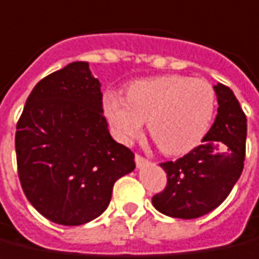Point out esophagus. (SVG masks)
Here are the masks:
<instances>
[{"label":"esophagus","mask_w":259,"mask_h":259,"mask_svg":"<svg viewBox=\"0 0 259 259\" xmlns=\"http://www.w3.org/2000/svg\"><path fill=\"white\" fill-rule=\"evenodd\" d=\"M135 161H136V165H137V168L144 167V165H146V164H147V162H148V161L146 160L144 157H142V155H139V154H136Z\"/></svg>","instance_id":"1"}]
</instances>
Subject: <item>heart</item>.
Masks as SVG:
<instances>
[{"label": "heart", "instance_id": "1", "mask_svg": "<svg viewBox=\"0 0 259 259\" xmlns=\"http://www.w3.org/2000/svg\"><path fill=\"white\" fill-rule=\"evenodd\" d=\"M216 95L209 82L178 74L139 79L126 98L106 92L104 113L122 143L139 137L148 120V133L162 153L181 155L205 137L214 113Z\"/></svg>", "mask_w": 259, "mask_h": 259}]
</instances>
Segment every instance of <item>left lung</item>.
<instances>
[{
	"label": "left lung",
	"instance_id": "1",
	"mask_svg": "<svg viewBox=\"0 0 259 259\" xmlns=\"http://www.w3.org/2000/svg\"><path fill=\"white\" fill-rule=\"evenodd\" d=\"M218 115L202 144L182 158L162 162L165 189L153 206L167 216L196 219L216 209L229 196L244 168L247 119L229 87L213 85Z\"/></svg>",
	"mask_w": 259,
	"mask_h": 259
}]
</instances>
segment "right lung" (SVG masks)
<instances>
[{
	"mask_svg": "<svg viewBox=\"0 0 259 259\" xmlns=\"http://www.w3.org/2000/svg\"><path fill=\"white\" fill-rule=\"evenodd\" d=\"M101 82L87 61L39 81L16 124L19 181L41 216L79 226L101 216L113 184L136 168L135 154L112 139Z\"/></svg>",
	"mask_w": 259,
	"mask_h": 259,
	"instance_id": "right-lung-1",
	"label": "right lung"
}]
</instances>
